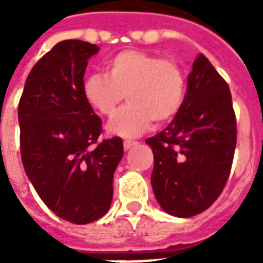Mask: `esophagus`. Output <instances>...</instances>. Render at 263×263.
<instances>
[{"mask_svg": "<svg viewBox=\"0 0 263 263\" xmlns=\"http://www.w3.org/2000/svg\"><path fill=\"white\" fill-rule=\"evenodd\" d=\"M137 143H138L137 141H125V142H124V149L128 151V149H131L132 146H135Z\"/></svg>", "mask_w": 263, "mask_h": 263, "instance_id": "esophagus-1", "label": "esophagus"}]
</instances>
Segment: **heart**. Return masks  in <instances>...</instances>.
<instances>
[{
  "mask_svg": "<svg viewBox=\"0 0 263 263\" xmlns=\"http://www.w3.org/2000/svg\"><path fill=\"white\" fill-rule=\"evenodd\" d=\"M105 69L107 74L87 76L83 94L104 117H114L126 94L129 104L108 125L115 135L137 137L152 121L165 124L182 109L187 80L176 60L128 49L109 58Z\"/></svg>",
  "mask_w": 263,
  "mask_h": 263,
  "instance_id": "heart-1",
  "label": "heart"
}]
</instances>
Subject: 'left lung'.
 Instances as JSON below:
<instances>
[{
    "mask_svg": "<svg viewBox=\"0 0 263 263\" xmlns=\"http://www.w3.org/2000/svg\"><path fill=\"white\" fill-rule=\"evenodd\" d=\"M146 143L155 197L166 213L193 217L218 198L231 172L237 118L230 87L203 53L193 62L182 109Z\"/></svg>",
    "mask_w": 263,
    "mask_h": 263,
    "instance_id": "8db88e82",
    "label": "left lung"
}]
</instances>
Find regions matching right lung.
I'll use <instances>...</instances> for the list:
<instances>
[{"label":"right lung","mask_w":263,"mask_h":263,"mask_svg":"<svg viewBox=\"0 0 263 263\" xmlns=\"http://www.w3.org/2000/svg\"><path fill=\"white\" fill-rule=\"evenodd\" d=\"M97 45L62 41L32 67L18 104L21 156L42 201L62 220L88 224L111 205L124 155L118 137L98 141L101 120L83 94Z\"/></svg>","instance_id":"1"}]
</instances>
